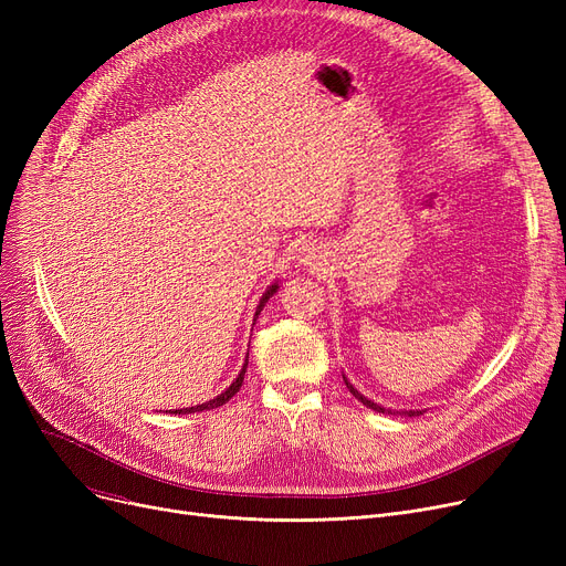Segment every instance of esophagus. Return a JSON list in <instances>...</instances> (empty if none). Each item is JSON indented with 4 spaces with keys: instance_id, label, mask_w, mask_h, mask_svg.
I'll return each instance as SVG.
<instances>
[{
    "instance_id": "1",
    "label": "esophagus",
    "mask_w": 566,
    "mask_h": 566,
    "mask_svg": "<svg viewBox=\"0 0 566 566\" xmlns=\"http://www.w3.org/2000/svg\"><path fill=\"white\" fill-rule=\"evenodd\" d=\"M321 254L314 250V248H310V250H305V256H303V263H307V265H321Z\"/></svg>"
}]
</instances>
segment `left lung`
<instances>
[{
	"mask_svg": "<svg viewBox=\"0 0 566 566\" xmlns=\"http://www.w3.org/2000/svg\"><path fill=\"white\" fill-rule=\"evenodd\" d=\"M344 382H346V388H348V392L358 399V401H363L367 408H371V410H376V412H385V415H395V410L392 408H382V406H378V403H374L371 399H367V397H363L358 390L353 388V385L348 382V378L344 376ZM424 410H397V415H408V418H418V415H422Z\"/></svg>",
	"mask_w": 566,
	"mask_h": 566,
	"instance_id": "1",
	"label": "left lung"
}]
</instances>
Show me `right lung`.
<instances>
[{"instance_id": "right-lung-1", "label": "right lung", "mask_w": 566, "mask_h": 566, "mask_svg": "<svg viewBox=\"0 0 566 566\" xmlns=\"http://www.w3.org/2000/svg\"><path fill=\"white\" fill-rule=\"evenodd\" d=\"M277 289H280V284L275 282V284H271L265 289V293L261 295V301H259V305H256V314H254V321H256V316L261 314V310H263V305L273 298V293H277ZM245 369H248V358H245V365H243V369H241V374L235 376V380L229 385V388L222 392V395H218L216 399H211V401H206V403H199V406H190V408H181V410H171V412H178V415H190V412H201V410H211V408H218V406H222V403H227L238 390H241V385H243V378H245Z\"/></svg>"}]
</instances>
